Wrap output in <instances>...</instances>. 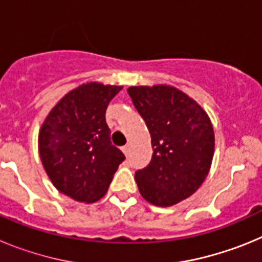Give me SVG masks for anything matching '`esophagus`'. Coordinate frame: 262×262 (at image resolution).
Masks as SVG:
<instances>
[{"label": "esophagus", "instance_id": "obj_1", "mask_svg": "<svg viewBox=\"0 0 262 262\" xmlns=\"http://www.w3.org/2000/svg\"><path fill=\"white\" fill-rule=\"evenodd\" d=\"M122 151H123V154L126 155V156H128V152H129V145H124V147H122Z\"/></svg>", "mask_w": 262, "mask_h": 262}]
</instances>
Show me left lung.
Returning <instances> with one entry per match:
<instances>
[{"mask_svg": "<svg viewBox=\"0 0 262 262\" xmlns=\"http://www.w3.org/2000/svg\"><path fill=\"white\" fill-rule=\"evenodd\" d=\"M127 92L147 124L154 149L149 164L135 172L139 191L161 207L181 202L209 174L215 145L210 118L173 86H131Z\"/></svg>", "mask_w": 262, "mask_h": 262, "instance_id": "left-lung-1", "label": "left lung"}]
</instances>
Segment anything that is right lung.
<instances>
[{
	"label": "right lung",
	"instance_id": "add662e5",
	"mask_svg": "<svg viewBox=\"0 0 262 262\" xmlns=\"http://www.w3.org/2000/svg\"><path fill=\"white\" fill-rule=\"evenodd\" d=\"M122 86L89 82L51 110L39 133V154L60 193L92 203L106 194L124 155L111 144L106 108Z\"/></svg>",
	"mask_w": 262,
	"mask_h": 262
}]
</instances>
